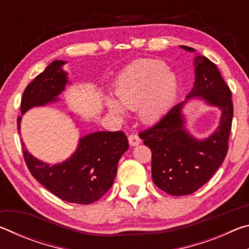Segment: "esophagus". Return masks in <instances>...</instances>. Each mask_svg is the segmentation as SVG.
<instances>
[{"label": "esophagus", "instance_id": "esophagus-1", "mask_svg": "<svg viewBox=\"0 0 249 249\" xmlns=\"http://www.w3.org/2000/svg\"><path fill=\"white\" fill-rule=\"evenodd\" d=\"M141 138L137 136L136 134H130L128 136V142L130 146H137L141 144Z\"/></svg>", "mask_w": 249, "mask_h": 249}]
</instances>
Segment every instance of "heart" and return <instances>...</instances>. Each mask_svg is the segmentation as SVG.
<instances>
[{"mask_svg":"<svg viewBox=\"0 0 249 249\" xmlns=\"http://www.w3.org/2000/svg\"><path fill=\"white\" fill-rule=\"evenodd\" d=\"M116 100L107 98L111 114L124 116L126 109H137L147 123L160 119L174 104L178 93V79L158 60H140L129 65L114 86Z\"/></svg>","mask_w":249,"mask_h":249,"instance_id":"1","label":"heart"}]
</instances>
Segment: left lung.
<instances>
[{
    "label": "left lung",
    "instance_id": "1",
    "mask_svg": "<svg viewBox=\"0 0 249 249\" xmlns=\"http://www.w3.org/2000/svg\"><path fill=\"white\" fill-rule=\"evenodd\" d=\"M196 53L188 46H180ZM196 80L187 99L176 104L157 123L140 134L151 150L154 183L171 196H187L205 184L224 161L233 121L231 93L215 64L204 56L195 57ZM192 98L202 99L221 112L217 129L199 140L186 129L183 107Z\"/></svg>",
    "mask_w": 249,
    "mask_h": 249
}]
</instances>
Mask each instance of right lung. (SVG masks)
Segmentation results:
<instances>
[{
	"label": "right lung",
	"instance_id": "obj_1",
	"mask_svg": "<svg viewBox=\"0 0 249 249\" xmlns=\"http://www.w3.org/2000/svg\"><path fill=\"white\" fill-rule=\"evenodd\" d=\"M64 60H54L26 87L20 112L59 101L69 84L68 72L62 69ZM22 116L18 119L20 133ZM78 123V122H77ZM23 145L25 162L39 183L61 200L77 204H90L101 199L112 187L117 163L128 141L124 132H94L79 138L74 153L64 161L52 165L37 159Z\"/></svg>",
	"mask_w": 249,
	"mask_h": 249
}]
</instances>
